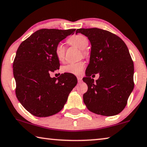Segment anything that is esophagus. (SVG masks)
I'll return each mask as SVG.
<instances>
[{"mask_svg":"<svg viewBox=\"0 0 147 147\" xmlns=\"http://www.w3.org/2000/svg\"><path fill=\"white\" fill-rule=\"evenodd\" d=\"M77 79H78V82L79 83L82 82V78L81 77V76H78V77H77Z\"/></svg>","mask_w":147,"mask_h":147,"instance_id":"1","label":"esophagus"}]
</instances>
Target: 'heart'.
<instances>
[{"mask_svg": "<svg viewBox=\"0 0 147 147\" xmlns=\"http://www.w3.org/2000/svg\"><path fill=\"white\" fill-rule=\"evenodd\" d=\"M68 42L71 45L76 46L80 50H82L83 53L86 54L85 49L88 45V40L85 36L82 34H76L69 38ZM65 46L62 43H59L55 46V54L57 59L59 61H63L65 59ZM85 67V63L84 62L78 63H71L67 64L63 67V71L64 73H70L73 74L78 75L82 73L84 68Z\"/></svg>", "mask_w": 147, "mask_h": 147, "instance_id": "obj_1", "label": "heart"}]
</instances>
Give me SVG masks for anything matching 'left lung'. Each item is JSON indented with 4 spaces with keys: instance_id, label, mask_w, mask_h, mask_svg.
Masks as SVG:
<instances>
[{
    "instance_id": "1",
    "label": "left lung",
    "mask_w": 147,
    "mask_h": 147,
    "mask_svg": "<svg viewBox=\"0 0 147 147\" xmlns=\"http://www.w3.org/2000/svg\"><path fill=\"white\" fill-rule=\"evenodd\" d=\"M90 42V63L83 81L88 91L84 103L92 113L102 116H115L125 108L134 88V66L129 50L120 37L98 28L78 29ZM99 73L94 82L90 77Z\"/></svg>"
}]
</instances>
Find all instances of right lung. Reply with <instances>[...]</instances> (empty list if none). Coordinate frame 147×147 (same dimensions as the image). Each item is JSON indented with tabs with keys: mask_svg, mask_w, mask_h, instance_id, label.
Here are the masks:
<instances>
[{
	"mask_svg": "<svg viewBox=\"0 0 147 147\" xmlns=\"http://www.w3.org/2000/svg\"><path fill=\"white\" fill-rule=\"evenodd\" d=\"M75 30H38L18 48L13 63L16 94L32 115L47 117L59 113L77 84L73 74L64 73L58 78L50 76L60 66L55 54V46Z\"/></svg>",
	"mask_w": 147,
	"mask_h": 147,
	"instance_id": "1",
	"label": "right lung"
}]
</instances>
